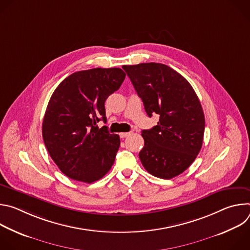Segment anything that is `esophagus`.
Listing matches in <instances>:
<instances>
[{"mask_svg":"<svg viewBox=\"0 0 250 250\" xmlns=\"http://www.w3.org/2000/svg\"><path fill=\"white\" fill-rule=\"evenodd\" d=\"M129 134H131V132H121V133H120V136H121L122 138H125V137L128 136Z\"/></svg>","mask_w":250,"mask_h":250,"instance_id":"obj_1","label":"esophagus"}]
</instances>
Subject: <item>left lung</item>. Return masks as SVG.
<instances>
[{
  "label": "left lung",
  "mask_w": 250,
  "mask_h": 250,
  "mask_svg": "<svg viewBox=\"0 0 250 250\" xmlns=\"http://www.w3.org/2000/svg\"><path fill=\"white\" fill-rule=\"evenodd\" d=\"M148 117L159 115L157 125L141 131L145 146L139 159L151 175L171 179L183 173L199 154L205 116L190 83L161 63L124 65Z\"/></svg>",
  "instance_id": "left-lung-1"
}]
</instances>
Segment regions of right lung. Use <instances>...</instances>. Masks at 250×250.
Listing matches in <instances>:
<instances>
[{"instance_id":"1","label":"right lung","mask_w":250,"mask_h":250,"mask_svg":"<svg viewBox=\"0 0 250 250\" xmlns=\"http://www.w3.org/2000/svg\"><path fill=\"white\" fill-rule=\"evenodd\" d=\"M125 78L121 68H94L65 78L53 92L42 123L47 151L67 177L93 183L112 168L121 141L108 127L104 101Z\"/></svg>"}]
</instances>
